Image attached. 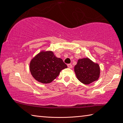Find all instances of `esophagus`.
<instances>
[{
    "mask_svg": "<svg viewBox=\"0 0 123 123\" xmlns=\"http://www.w3.org/2000/svg\"><path fill=\"white\" fill-rule=\"evenodd\" d=\"M67 66H68V67L69 68H72V67H73L71 64H67Z\"/></svg>",
    "mask_w": 123,
    "mask_h": 123,
    "instance_id": "34e87169",
    "label": "esophagus"
}]
</instances>
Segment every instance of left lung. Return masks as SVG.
Here are the masks:
<instances>
[{"instance_id":"1","label":"left lung","mask_w":123,"mask_h":123,"mask_svg":"<svg viewBox=\"0 0 123 123\" xmlns=\"http://www.w3.org/2000/svg\"><path fill=\"white\" fill-rule=\"evenodd\" d=\"M74 72L77 79L85 85H88L98 80L100 68L98 63L88 57L78 60L74 67Z\"/></svg>"}]
</instances>
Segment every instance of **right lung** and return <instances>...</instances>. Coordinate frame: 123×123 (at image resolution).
<instances>
[{"label":"right lung","mask_w":123,"mask_h":123,"mask_svg":"<svg viewBox=\"0 0 123 123\" xmlns=\"http://www.w3.org/2000/svg\"><path fill=\"white\" fill-rule=\"evenodd\" d=\"M67 66L51 50H42L31 60L29 69L33 78L42 84H49Z\"/></svg>","instance_id":"add662e5"}]
</instances>
